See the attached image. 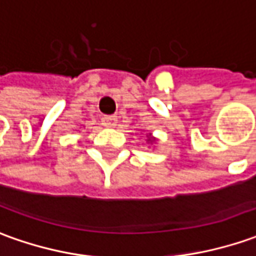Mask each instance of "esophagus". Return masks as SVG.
Listing matches in <instances>:
<instances>
[{
	"label": "esophagus",
	"mask_w": 256,
	"mask_h": 256,
	"mask_svg": "<svg viewBox=\"0 0 256 256\" xmlns=\"http://www.w3.org/2000/svg\"><path fill=\"white\" fill-rule=\"evenodd\" d=\"M100 120H102V124L105 128H114L116 123H118V118L116 116H104Z\"/></svg>",
	"instance_id": "obj_1"
}]
</instances>
